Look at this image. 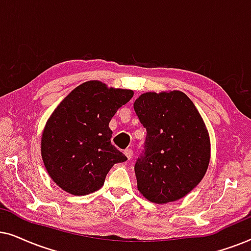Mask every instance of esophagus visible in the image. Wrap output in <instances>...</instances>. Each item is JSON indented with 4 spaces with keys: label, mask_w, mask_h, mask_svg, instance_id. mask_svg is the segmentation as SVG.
<instances>
[{
    "label": "esophagus",
    "mask_w": 251,
    "mask_h": 251,
    "mask_svg": "<svg viewBox=\"0 0 251 251\" xmlns=\"http://www.w3.org/2000/svg\"><path fill=\"white\" fill-rule=\"evenodd\" d=\"M124 153H125V156L127 157V159H131L132 156H133V150L132 149H126L125 151H124Z\"/></svg>",
    "instance_id": "obj_1"
}]
</instances>
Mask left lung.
<instances>
[{
    "label": "left lung",
    "mask_w": 251,
    "mask_h": 251,
    "mask_svg": "<svg viewBox=\"0 0 251 251\" xmlns=\"http://www.w3.org/2000/svg\"><path fill=\"white\" fill-rule=\"evenodd\" d=\"M133 106L147 129L145 153L134 166L138 190L157 204L178 201L208 170L211 145L204 120L180 91L145 93Z\"/></svg>",
    "instance_id": "1"
}]
</instances>
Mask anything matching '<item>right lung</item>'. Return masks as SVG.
Listing matches in <instances>:
<instances>
[{"mask_svg":"<svg viewBox=\"0 0 251 251\" xmlns=\"http://www.w3.org/2000/svg\"><path fill=\"white\" fill-rule=\"evenodd\" d=\"M133 95L131 89L91 80L59 103L41 135L43 164L56 185L72 195L94 193L110 169L127 159L111 145L109 123Z\"/></svg>","mask_w":251,"mask_h":251,"instance_id":"add662e5","label":"right lung"}]
</instances>
